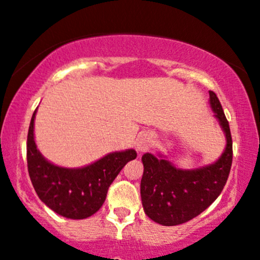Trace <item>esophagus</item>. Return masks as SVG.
<instances>
[{"mask_svg": "<svg viewBox=\"0 0 260 260\" xmlns=\"http://www.w3.org/2000/svg\"><path fill=\"white\" fill-rule=\"evenodd\" d=\"M150 143H151L150 134H143V136L139 137L138 140H137V143H136L137 150L147 151L148 149L150 148Z\"/></svg>", "mask_w": 260, "mask_h": 260, "instance_id": "obj_1", "label": "esophagus"}]
</instances>
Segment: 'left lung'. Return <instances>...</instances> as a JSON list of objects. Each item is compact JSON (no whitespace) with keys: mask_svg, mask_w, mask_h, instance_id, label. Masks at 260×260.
I'll use <instances>...</instances> for the list:
<instances>
[{"mask_svg":"<svg viewBox=\"0 0 260 260\" xmlns=\"http://www.w3.org/2000/svg\"><path fill=\"white\" fill-rule=\"evenodd\" d=\"M210 106L226 136V148L216 162L196 170H182L169 160L147 153L140 197L145 214L155 222L175 226L198 216L222 192L232 165V138L229 121L214 91Z\"/></svg>","mask_w":260,"mask_h":260,"instance_id":"obj_1","label":"left lung"}]
</instances>
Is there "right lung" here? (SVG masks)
Here are the masks:
<instances>
[{
	"label": "right lung",
	"mask_w": 260,
	"mask_h": 260,
	"mask_svg": "<svg viewBox=\"0 0 260 260\" xmlns=\"http://www.w3.org/2000/svg\"><path fill=\"white\" fill-rule=\"evenodd\" d=\"M32 113L26 140L28 172L41 202L58 215L85 219L96 213L106 199L110 184L128 161L136 159L133 149L115 151L80 169L59 168L47 161L37 149Z\"/></svg>",
	"instance_id": "obj_1"
}]
</instances>
